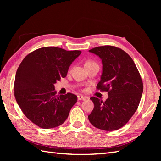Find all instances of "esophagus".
<instances>
[{
  "label": "esophagus",
  "mask_w": 161,
  "mask_h": 161,
  "mask_svg": "<svg viewBox=\"0 0 161 161\" xmlns=\"http://www.w3.org/2000/svg\"><path fill=\"white\" fill-rule=\"evenodd\" d=\"M78 100L79 101H80V100H85V97H83V96H82V95H78Z\"/></svg>",
  "instance_id": "1"
}]
</instances>
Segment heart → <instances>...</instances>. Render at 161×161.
I'll use <instances>...</instances> for the list:
<instances>
[{"mask_svg":"<svg viewBox=\"0 0 161 161\" xmlns=\"http://www.w3.org/2000/svg\"><path fill=\"white\" fill-rule=\"evenodd\" d=\"M91 63H93V62H92V61H91V60H88V61H86V62H85V64H91Z\"/></svg>","mask_w":161,"mask_h":161,"instance_id":"heart-1","label":"heart"}]
</instances>
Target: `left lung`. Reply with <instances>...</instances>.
Listing matches in <instances>:
<instances>
[{"label":"left lung","mask_w":161,"mask_h":161,"mask_svg":"<svg viewBox=\"0 0 161 161\" xmlns=\"http://www.w3.org/2000/svg\"><path fill=\"white\" fill-rule=\"evenodd\" d=\"M102 60L103 72L97 89L108 92L105 101L90 99L94 109L88 116L95 128L117 130L127 124L137 110L143 92V82L134 62L123 50L112 46L92 48Z\"/></svg>","instance_id":"left-lung-1"}]
</instances>
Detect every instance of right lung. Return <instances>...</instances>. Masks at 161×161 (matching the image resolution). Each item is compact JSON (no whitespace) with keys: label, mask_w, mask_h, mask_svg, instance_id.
I'll return each instance as SVG.
<instances>
[{"label":"right lung","mask_w":161,"mask_h":161,"mask_svg":"<svg viewBox=\"0 0 161 161\" xmlns=\"http://www.w3.org/2000/svg\"><path fill=\"white\" fill-rule=\"evenodd\" d=\"M81 53L58 47L39 48L27 55L19 65L14 94L23 113L43 129L56 128L67 119L77 96L56 95L54 85L64 78L69 66Z\"/></svg>","instance_id":"obj_1"}]
</instances>
